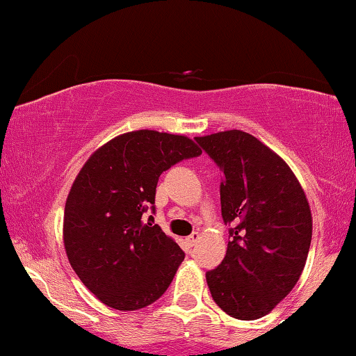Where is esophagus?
<instances>
[{
  "instance_id": "1",
  "label": "esophagus",
  "mask_w": 356,
  "mask_h": 356,
  "mask_svg": "<svg viewBox=\"0 0 356 356\" xmlns=\"http://www.w3.org/2000/svg\"><path fill=\"white\" fill-rule=\"evenodd\" d=\"M197 241H199V233H197V232H194L193 235H189V236L186 238V243H188L189 246H194Z\"/></svg>"
}]
</instances>
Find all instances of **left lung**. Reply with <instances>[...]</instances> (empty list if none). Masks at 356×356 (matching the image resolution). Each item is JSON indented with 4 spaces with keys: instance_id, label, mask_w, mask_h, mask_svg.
<instances>
[{
    "instance_id": "obj_1",
    "label": "left lung",
    "mask_w": 356,
    "mask_h": 356,
    "mask_svg": "<svg viewBox=\"0 0 356 356\" xmlns=\"http://www.w3.org/2000/svg\"><path fill=\"white\" fill-rule=\"evenodd\" d=\"M222 172L227 254L206 274L218 308L241 321L269 314L298 282L313 235V217L289 165L240 129L196 138Z\"/></svg>"
}]
</instances>
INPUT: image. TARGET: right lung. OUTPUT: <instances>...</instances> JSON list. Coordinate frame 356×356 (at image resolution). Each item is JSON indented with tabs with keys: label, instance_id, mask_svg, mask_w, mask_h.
Masks as SVG:
<instances>
[{
	"label": "right lung",
	"instance_id": "right-lung-1",
	"mask_svg": "<svg viewBox=\"0 0 356 356\" xmlns=\"http://www.w3.org/2000/svg\"><path fill=\"white\" fill-rule=\"evenodd\" d=\"M201 154L186 136L139 129L108 140L81 168L63 240L71 267L102 303L134 311L167 291L184 252L144 212H155L160 175Z\"/></svg>",
	"mask_w": 356,
	"mask_h": 356
}]
</instances>
